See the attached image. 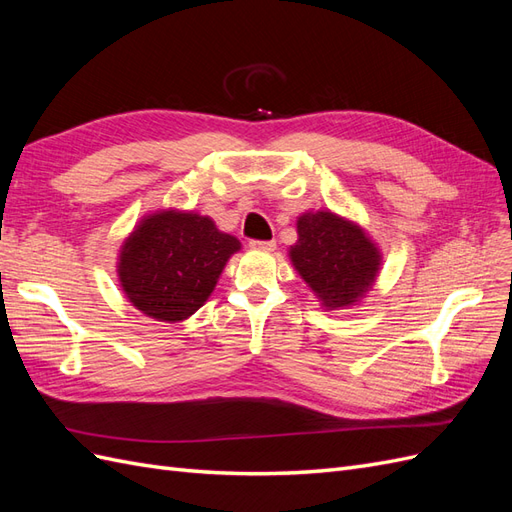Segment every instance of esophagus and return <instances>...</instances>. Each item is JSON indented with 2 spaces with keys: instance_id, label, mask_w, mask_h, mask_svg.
Here are the masks:
<instances>
[{
  "instance_id": "34e87169",
  "label": "esophagus",
  "mask_w": 512,
  "mask_h": 512,
  "mask_svg": "<svg viewBox=\"0 0 512 512\" xmlns=\"http://www.w3.org/2000/svg\"><path fill=\"white\" fill-rule=\"evenodd\" d=\"M250 247L256 252H273L275 241H250Z\"/></svg>"
}]
</instances>
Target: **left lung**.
I'll list each match as a JSON object with an SVG mask.
<instances>
[{
  "instance_id": "8db88e82",
  "label": "left lung",
  "mask_w": 512,
  "mask_h": 512,
  "mask_svg": "<svg viewBox=\"0 0 512 512\" xmlns=\"http://www.w3.org/2000/svg\"><path fill=\"white\" fill-rule=\"evenodd\" d=\"M297 235L288 258L320 305L329 312L359 305L382 269V252L369 232L331 209H318L299 215Z\"/></svg>"
}]
</instances>
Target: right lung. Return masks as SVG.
<instances>
[{"instance_id":"obj_1","label":"right lung","mask_w":512,"mask_h":512,"mask_svg":"<svg viewBox=\"0 0 512 512\" xmlns=\"http://www.w3.org/2000/svg\"><path fill=\"white\" fill-rule=\"evenodd\" d=\"M239 250V239L222 232L209 215L158 209L143 215L123 239L119 286L153 320H188L211 297L226 262Z\"/></svg>"}]
</instances>
